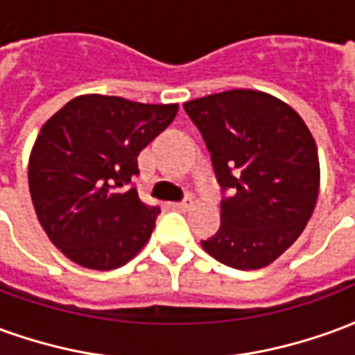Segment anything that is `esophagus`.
Instances as JSON below:
<instances>
[{"label":"esophagus","mask_w":355,"mask_h":355,"mask_svg":"<svg viewBox=\"0 0 355 355\" xmlns=\"http://www.w3.org/2000/svg\"><path fill=\"white\" fill-rule=\"evenodd\" d=\"M193 201L188 198V200L178 201V203H173V209H177V211H188V209H192Z\"/></svg>","instance_id":"obj_1"}]
</instances>
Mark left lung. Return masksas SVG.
<instances>
[{"mask_svg":"<svg viewBox=\"0 0 355 355\" xmlns=\"http://www.w3.org/2000/svg\"><path fill=\"white\" fill-rule=\"evenodd\" d=\"M203 135L216 178L234 196L220 203V230L201 241L213 259L259 270L289 249L320 193V157L304 119L287 102L232 89L184 102Z\"/></svg>","mask_w":355,"mask_h":355,"instance_id":"1","label":"left lung"}]
</instances>
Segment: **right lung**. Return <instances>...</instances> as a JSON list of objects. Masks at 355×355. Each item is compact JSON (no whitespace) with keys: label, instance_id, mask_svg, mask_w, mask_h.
<instances>
[{"label":"right lung","instance_id":"add662e5","mask_svg":"<svg viewBox=\"0 0 355 355\" xmlns=\"http://www.w3.org/2000/svg\"><path fill=\"white\" fill-rule=\"evenodd\" d=\"M177 112L178 104L80 94L45 121L28 184L42 228L70 261L114 270L146 245L159 209L144 205L129 182L140 150Z\"/></svg>","mask_w":355,"mask_h":355}]
</instances>
